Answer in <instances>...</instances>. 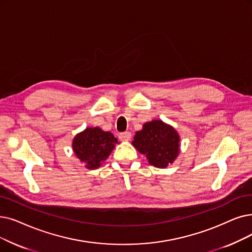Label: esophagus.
Masks as SVG:
<instances>
[{"mask_svg":"<svg viewBox=\"0 0 252 252\" xmlns=\"http://www.w3.org/2000/svg\"><path fill=\"white\" fill-rule=\"evenodd\" d=\"M130 138H132V134L129 132H124L119 134V139L122 141H128Z\"/></svg>","mask_w":252,"mask_h":252,"instance_id":"34e87169","label":"esophagus"}]
</instances>
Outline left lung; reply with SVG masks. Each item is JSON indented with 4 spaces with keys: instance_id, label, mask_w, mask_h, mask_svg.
I'll list each match as a JSON object with an SVG mask.
<instances>
[{
    "instance_id": "1",
    "label": "left lung",
    "mask_w": 252,
    "mask_h": 252,
    "mask_svg": "<svg viewBox=\"0 0 252 252\" xmlns=\"http://www.w3.org/2000/svg\"><path fill=\"white\" fill-rule=\"evenodd\" d=\"M180 137L175 128L161 120L155 119L143 125L132 142L133 146L146 156L150 165L166 168L179 155Z\"/></svg>"
}]
</instances>
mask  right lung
<instances>
[{
    "mask_svg": "<svg viewBox=\"0 0 252 252\" xmlns=\"http://www.w3.org/2000/svg\"><path fill=\"white\" fill-rule=\"evenodd\" d=\"M118 143L110 132H104L100 127H87L73 139V151L85 167L90 170L97 169L110 156Z\"/></svg>",
    "mask_w": 252,
    "mask_h": 252,
    "instance_id": "1",
    "label": "right lung"
}]
</instances>
